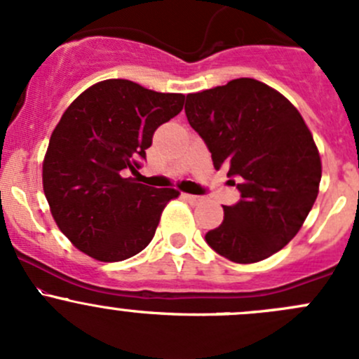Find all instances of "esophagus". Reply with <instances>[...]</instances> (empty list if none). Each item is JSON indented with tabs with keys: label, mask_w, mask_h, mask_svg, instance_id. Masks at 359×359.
Here are the masks:
<instances>
[{
	"label": "esophagus",
	"mask_w": 359,
	"mask_h": 359,
	"mask_svg": "<svg viewBox=\"0 0 359 359\" xmlns=\"http://www.w3.org/2000/svg\"><path fill=\"white\" fill-rule=\"evenodd\" d=\"M182 198H184V200L189 201L191 205H198V203L201 201V196H196V194H187V193H184Z\"/></svg>",
	"instance_id": "esophagus-1"
}]
</instances>
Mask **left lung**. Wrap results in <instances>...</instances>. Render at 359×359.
<instances>
[{
    "label": "left lung",
    "mask_w": 359,
    "mask_h": 359,
    "mask_svg": "<svg viewBox=\"0 0 359 359\" xmlns=\"http://www.w3.org/2000/svg\"><path fill=\"white\" fill-rule=\"evenodd\" d=\"M186 116L213 166L238 180L241 200L205 234L219 255L253 264L280 252L302 227L320 193L321 158L290 100L252 78L187 93ZM234 184V180H231Z\"/></svg>",
    "instance_id": "left-lung-1"
}]
</instances>
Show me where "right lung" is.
<instances>
[{
	"instance_id": "add662e5",
	"label": "right lung",
	"mask_w": 359,
	"mask_h": 359,
	"mask_svg": "<svg viewBox=\"0 0 359 359\" xmlns=\"http://www.w3.org/2000/svg\"><path fill=\"white\" fill-rule=\"evenodd\" d=\"M184 99L104 79L64 112L43 159V191L53 220L79 252L119 262L151 243L163 210L180 193L125 173L139 168L156 128L182 111Z\"/></svg>"
}]
</instances>
